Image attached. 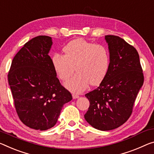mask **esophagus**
Here are the masks:
<instances>
[{
	"label": "esophagus",
	"mask_w": 154,
	"mask_h": 154,
	"mask_svg": "<svg viewBox=\"0 0 154 154\" xmlns=\"http://www.w3.org/2000/svg\"><path fill=\"white\" fill-rule=\"evenodd\" d=\"M72 98L74 99H78V98H79V96L78 94H72Z\"/></svg>",
	"instance_id": "34e87169"
}]
</instances>
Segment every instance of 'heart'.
Instances as JSON below:
<instances>
[{
    "mask_svg": "<svg viewBox=\"0 0 154 154\" xmlns=\"http://www.w3.org/2000/svg\"><path fill=\"white\" fill-rule=\"evenodd\" d=\"M64 55H53L51 63L60 79L66 81L65 87L75 93L86 90L90 84L97 86L103 82L109 70L110 58L106 46L95 45L84 39H76L64 48Z\"/></svg>",
    "mask_w": 154,
    "mask_h": 154,
    "instance_id": "b5f03b06",
    "label": "heart"
}]
</instances>
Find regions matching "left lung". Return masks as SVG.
Here are the masks:
<instances>
[{
	"label": "left lung",
	"mask_w": 154,
	"mask_h": 154,
	"mask_svg": "<svg viewBox=\"0 0 154 154\" xmlns=\"http://www.w3.org/2000/svg\"><path fill=\"white\" fill-rule=\"evenodd\" d=\"M105 40L110 58L109 70L99 86L85 94L90 106L84 118L101 131L114 130L128 121L144 82L136 48L119 36L106 35Z\"/></svg>",
	"instance_id": "1"
}]
</instances>
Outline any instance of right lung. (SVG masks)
Wrapping results in <instances>:
<instances>
[{
	"label": "right lung",
	"instance_id": "obj_1",
	"mask_svg": "<svg viewBox=\"0 0 154 154\" xmlns=\"http://www.w3.org/2000/svg\"><path fill=\"white\" fill-rule=\"evenodd\" d=\"M49 36L39 35L26 42L12 60L8 82L17 114L24 125L37 130L54 126L70 92L61 85L48 53Z\"/></svg>",
	"mask_w": 154,
	"mask_h": 154
}]
</instances>
